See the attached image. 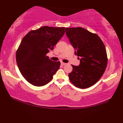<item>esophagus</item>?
I'll return each instance as SVG.
<instances>
[{"label":"esophagus","mask_w":123,"mask_h":123,"mask_svg":"<svg viewBox=\"0 0 123 123\" xmlns=\"http://www.w3.org/2000/svg\"><path fill=\"white\" fill-rule=\"evenodd\" d=\"M61 65H62V66H64V65H65L66 63H63V62H61Z\"/></svg>","instance_id":"obj_1"}]
</instances>
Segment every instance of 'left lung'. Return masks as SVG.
<instances>
[{
	"label": "left lung",
	"instance_id": "obj_1",
	"mask_svg": "<svg viewBox=\"0 0 123 123\" xmlns=\"http://www.w3.org/2000/svg\"><path fill=\"white\" fill-rule=\"evenodd\" d=\"M65 32L80 60L79 65H72L69 79L76 87L88 88L95 84L105 71L108 58L105 45L98 35L84 28H66Z\"/></svg>",
	"mask_w": 123,
	"mask_h": 123
}]
</instances>
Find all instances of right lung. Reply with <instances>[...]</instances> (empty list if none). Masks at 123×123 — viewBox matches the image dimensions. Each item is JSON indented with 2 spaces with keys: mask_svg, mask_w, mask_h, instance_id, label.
<instances>
[{
  "mask_svg": "<svg viewBox=\"0 0 123 123\" xmlns=\"http://www.w3.org/2000/svg\"><path fill=\"white\" fill-rule=\"evenodd\" d=\"M65 33V27L42 26L28 33L16 53V61L25 80L37 87L47 84L60 68V62H54L46 54Z\"/></svg>",
  "mask_w": 123,
  "mask_h": 123,
  "instance_id": "add662e5",
  "label": "right lung"
}]
</instances>
